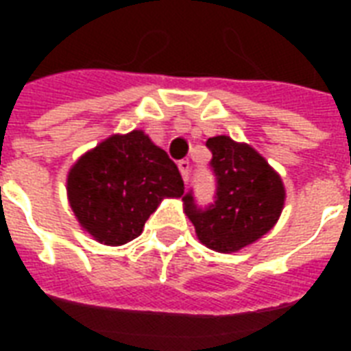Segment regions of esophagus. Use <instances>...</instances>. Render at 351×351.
Segmentation results:
<instances>
[{"instance_id": "1", "label": "esophagus", "mask_w": 351, "mask_h": 351, "mask_svg": "<svg viewBox=\"0 0 351 351\" xmlns=\"http://www.w3.org/2000/svg\"><path fill=\"white\" fill-rule=\"evenodd\" d=\"M178 169H180L184 182L189 180V169H191V165H189V162H187V160H180V162H178Z\"/></svg>"}]
</instances>
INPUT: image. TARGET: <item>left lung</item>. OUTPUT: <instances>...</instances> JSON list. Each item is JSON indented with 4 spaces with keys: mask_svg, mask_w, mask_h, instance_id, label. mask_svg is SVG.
<instances>
[{
    "mask_svg": "<svg viewBox=\"0 0 351 351\" xmlns=\"http://www.w3.org/2000/svg\"><path fill=\"white\" fill-rule=\"evenodd\" d=\"M206 145L213 154L209 165L217 176L215 202L198 208L189 191L182 198L184 209L204 245L234 253L277 224L286 198L282 178L247 143L222 134L209 138Z\"/></svg>",
    "mask_w": 351,
    "mask_h": 351,
    "instance_id": "1",
    "label": "left lung"
}]
</instances>
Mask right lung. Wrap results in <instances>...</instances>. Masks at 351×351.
<instances>
[{
  "mask_svg": "<svg viewBox=\"0 0 351 351\" xmlns=\"http://www.w3.org/2000/svg\"><path fill=\"white\" fill-rule=\"evenodd\" d=\"M182 195L176 164L143 131L112 134L80 156L67 176L80 226L107 245L136 239L162 198Z\"/></svg>",
  "mask_w": 351,
  "mask_h": 351,
  "instance_id": "right-lung-1",
  "label": "right lung"
}]
</instances>
